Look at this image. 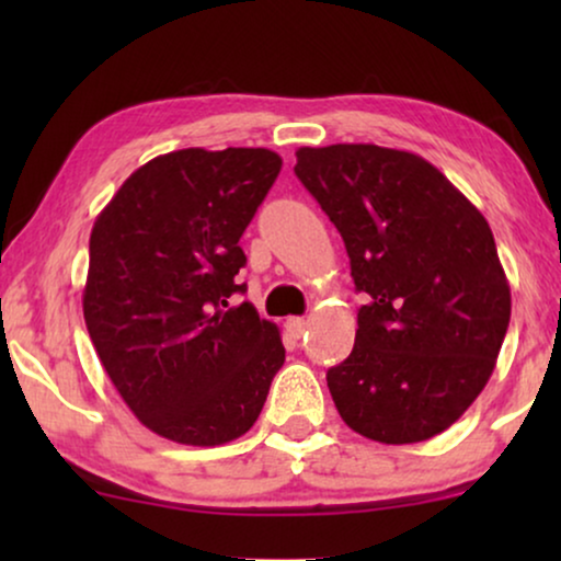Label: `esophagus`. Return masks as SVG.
<instances>
[{
	"label": "esophagus",
	"instance_id": "esophagus-1",
	"mask_svg": "<svg viewBox=\"0 0 561 561\" xmlns=\"http://www.w3.org/2000/svg\"><path fill=\"white\" fill-rule=\"evenodd\" d=\"M286 329L290 332V336H296V340H301V336L306 334V329H309V321L301 319V317H294L286 321Z\"/></svg>",
	"mask_w": 561,
	"mask_h": 561
}]
</instances>
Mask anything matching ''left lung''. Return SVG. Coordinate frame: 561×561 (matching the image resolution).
Segmentation results:
<instances>
[{"label":"left lung","mask_w":561,"mask_h":561,"mask_svg":"<svg viewBox=\"0 0 561 561\" xmlns=\"http://www.w3.org/2000/svg\"><path fill=\"white\" fill-rule=\"evenodd\" d=\"M294 171L370 298L350 357L327 373L336 411L373 442L432 439L482 393L508 332L511 288L485 217L405 150L298 148Z\"/></svg>","instance_id":"left-lung-1"}]
</instances>
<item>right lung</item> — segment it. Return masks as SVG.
Instances as JSON below:
<instances>
[{
    "label": "right lung",
    "mask_w": 561,
    "mask_h": 561,
    "mask_svg": "<svg viewBox=\"0 0 561 561\" xmlns=\"http://www.w3.org/2000/svg\"><path fill=\"white\" fill-rule=\"evenodd\" d=\"M265 148H186L129 175L89 240L83 319L122 401L150 432L217 447L250 432L280 370L278 327L255 306L240 237L278 179Z\"/></svg>",
    "instance_id": "add662e5"
}]
</instances>
